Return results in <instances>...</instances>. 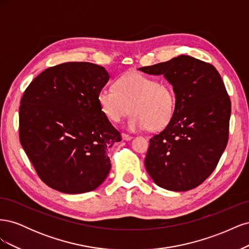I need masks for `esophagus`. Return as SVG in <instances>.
Returning <instances> with one entry per match:
<instances>
[{"instance_id": "obj_1", "label": "esophagus", "mask_w": 249, "mask_h": 249, "mask_svg": "<svg viewBox=\"0 0 249 249\" xmlns=\"http://www.w3.org/2000/svg\"><path fill=\"white\" fill-rule=\"evenodd\" d=\"M122 138H123V140H125V141H130V140H132L133 139V137L132 136H130V135H126V134H122Z\"/></svg>"}]
</instances>
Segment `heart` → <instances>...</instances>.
<instances>
[{"label":"heart","instance_id":"b5f03b06","mask_svg":"<svg viewBox=\"0 0 249 249\" xmlns=\"http://www.w3.org/2000/svg\"><path fill=\"white\" fill-rule=\"evenodd\" d=\"M114 87L102 88L97 93V103L111 122L119 123L132 110L134 114L125 124L132 132L148 127L158 131L170 123L176 97L167 83L131 72L117 79Z\"/></svg>","mask_w":249,"mask_h":249}]
</instances>
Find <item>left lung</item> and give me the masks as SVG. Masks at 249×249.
Returning a JSON list of instances; mask_svg holds the SVG:
<instances>
[{"mask_svg": "<svg viewBox=\"0 0 249 249\" xmlns=\"http://www.w3.org/2000/svg\"><path fill=\"white\" fill-rule=\"evenodd\" d=\"M139 71L162 74L176 94L170 123L149 140L146 171L164 189L191 190L213 172L228 144L231 101L223 81L213 65L187 55Z\"/></svg>", "mask_w": 249, "mask_h": 249, "instance_id": "obj_1", "label": "left lung"}]
</instances>
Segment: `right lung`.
I'll return each mask as SVG.
<instances>
[{
	"mask_svg": "<svg viewBox=\"0 0 249 249\" xmlns=\"http://www.w3.org/2000/svg\"><path fill=\"white\" fill-rule=\"evenodd\" d=\"M109 79L103 66L66 62L42 71L22 95L20 144L53 189L85 193L107 178L108 149L122 140L97 103Z\"/></svg>",
	"mask_w": 249,
	"mask_h": 249,
	"instance_id": "obj_1",
	"label": "right lung"
}]
</instances>
